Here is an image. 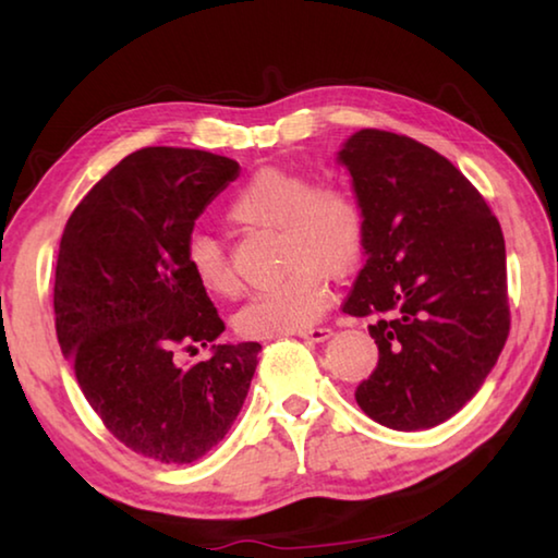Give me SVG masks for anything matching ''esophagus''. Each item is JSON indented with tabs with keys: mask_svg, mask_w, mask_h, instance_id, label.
Listing matches in <instances>:
<instances>
[{
	"mask_svg": "<svg viewBox=\"0 0 558 558\" xmlns=\"http://www.w3.org/2000/svg\"><path fill=\"white\" fill-rule=\"evenodd\" d=\"M302 339H307V342H325L332 335V329L329 327H310L305 332H298Z\"/></svg>",
	"mask_w": 558,
	"mask_h": 558,
	"instance_id": "esophagus-1",
	"label": "esophagus"
}]
</instances>
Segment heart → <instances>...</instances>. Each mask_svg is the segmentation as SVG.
<instances>
[{"label":"heart","mask_w":558,"mask_h":558,"mask_svg":"<svg viewBox=\"0 0 558 558\" xmlns=\"http://www.w3.org/2000/svg\"><path fill=\"white\" fill-rule=\"evenodd\" d=\"M235 223L278 229L282 263L290 276L253 295L235 325L245 337L298 335L323 319L329 278H347L359 268L366 248L362 204L342 186H315L313 179L288 167H263L229 204ZM186 268L204 292L229 298L235 276L221 245L194 235L186 245Z\"/></svg>","instance_id":"heart-1"}]
</instances>
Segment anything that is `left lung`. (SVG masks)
<instances>
[{"mask_svg": "<svg viewBox=\"0 0 558 558\" xmlns=\"http://www.w3.org/2000/svg\"><path fill=\"white\" fill-rule=\"evenodd\" d=\"M366 216V263L344 313L376 315L379 364L356 403L393 430H426L485 384L509 335L499 221L436 149L359 130L337 153Z\"/></svg>", "mask_w": 558, "mask_h": 558, "instance_id": "obj_1", "label": "left lung"}]
</instances>
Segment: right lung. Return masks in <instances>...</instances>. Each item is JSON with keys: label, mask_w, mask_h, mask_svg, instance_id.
I'll list each match as a JSON object with an SVG mask.
<instances>
[{"label": "right lung", "mask_w": 558, "mask_h": 558, "mask_svg": "<svg viewBox=\"0 0 558 558\" xmlns=\"http://www.w3.org/2000/svg\"><path fill=\"white\" fill-rule=\"evenodd\" d=\"M239 172V162L204 149H137L83 196L61 235V352L112 436L159 462L206 456L233 426L258 364V342L213 344L206 363L175 364L182 348L223 332L186 268V245Z\"/></svg>", "instance_id": "obj_1"}]
</instances>
